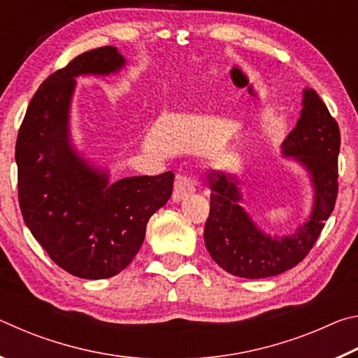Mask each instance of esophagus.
Masks as SVG:
<instances>
[{
  "label": "esophagus",
  "instance_id": "esophagus-1",
  "mask_svg": "<svg viewBox=\"0 0 358 358\" xmlns=\"http://www.w3.org/2000/svg\"><path fill=\"white\" fill-rule=\"evenodd\" d=\"M201 183L199 180V175L194 173H178L177 178H175V185H173V201H183L185 197L189 196L196 187Z\"/></svg>",
  "mask_w": 358,
  "mask_h": 358
}]
</instances>
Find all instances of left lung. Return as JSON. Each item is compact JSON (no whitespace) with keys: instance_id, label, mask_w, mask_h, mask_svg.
<instances>
[{"instance_id":"obj_1","label":"left lung","mask_w":358,"mask_h":358,"mask_svg":"<svg viewBox=\"0 0 358 358\" xmlns=\"http://www.w3.org/2000/svg\"><path fill=\"white\" fill-rule=\"evenodd\" d=\"M303 108L282 153L311 173L314 208L310 221L290 237L270 238L240 207L238 181L222 172L208 173L210 215L203 240L211 259L227 273L260 280L294 268L308 256L338 197V155L341 136L336 120L314 90L303 93Z\"/></svg>"}]
</instances>
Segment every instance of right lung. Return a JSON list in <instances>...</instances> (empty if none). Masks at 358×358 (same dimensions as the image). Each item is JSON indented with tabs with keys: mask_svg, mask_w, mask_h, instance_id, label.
I'll list each match as a JSON object with an SVG mask.
<instances>
[{
	"mask_svg": "<svg viewBox=\"0 0 358 358\" xmlns=\"http://www.w3.org/2000/svg\"><path fill=\"white\" fill-rule=\"evenodd\" d=\"M124 64L112 45L93 48L48 76L29 101L15 143L23 221L50 259L83 280H106L141 250L150 216L172 196L173 173L108 183L71 147L74 78Z\"/></svg>",
	"mask_w": 358,
	"mask_h": 358,
	"instance_id": "1",
	"label": "right lung"
}]
</instances>
